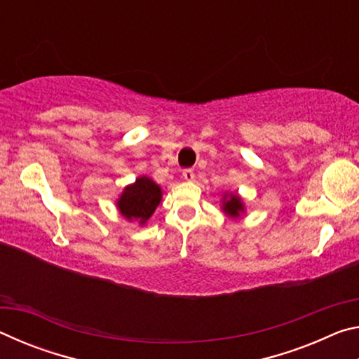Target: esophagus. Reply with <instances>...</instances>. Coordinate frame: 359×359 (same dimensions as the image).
<instances>
[{
    "instance_id": "34e87169",
    "label": "esophagus",
    "mask_w": 359,
    "mask_h": 359,
    "mask_svg": "<svg viewBox=\"0 0 359 359\" xmlns=\"http://www.w3.org/2000/svg\"><path fill=\"white\" fill-rule=\"evenodd\" d=\"M182 177H184V180H187V182H193L194 180V172L191 171V169H185V171L182 172Z\"/></svg>"
}]
</instances>
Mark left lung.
I'll return each mask as SVG.
<instances>
[{"instance_id": "1", "label": "left lung", "mask_w": 359, "mask_h": 359, "mask_svg": "<svg viewBox=\"0 0 359 359\" xmlns=\"http://www.w3.org/2000/svg\"><path fill=\"white\" fill-rule=\"evenodd\" d=\"M222 210L224 212V215L233 218V220L241 218L245 214L244 199H242L238 193L224 191L222 198Z\"/></svg>"}]
</instances>
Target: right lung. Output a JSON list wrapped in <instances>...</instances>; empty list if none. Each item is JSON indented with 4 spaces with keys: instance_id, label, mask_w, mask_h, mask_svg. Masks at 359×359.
Here are the masks:
<instances>
[{
    "instance_id": "1",
    "label": "right lung",
    "mask_w": 359,
    "mask_h": 359,
    "mask_svg": "<svg viewBox=\"0 0 359 359\" xmlns=\"http://www.w3.org/2000/svg\"><path fill=\"white\" fill-rule=\"evenodd\" d=\"M161 187L147 175H139L133 184L123 188L115 205L121 217H125L128 222H137L139 226H144L154 215L158 204L161 203Z\"/></svg>"
}]
</instances>
